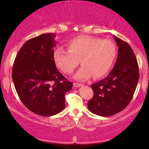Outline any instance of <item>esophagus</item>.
Masks as SVG:
<instances>
[{
    "instance_id": "esophagus-1",
    "label": "esophagus",
    "mask_w": 149,
    "mask_h": 149,
    "mask_svg": "<svg viewBox=\"0 0 149 149\" xmlns=\"http://www.w3.org/2000/svg\"><path fill=\"white\" fill-rule=\"evenodd\" d=\"M83 84L81 83H73V87L74 88H79V87H81Z\"/></svg>"
}]
</instances>
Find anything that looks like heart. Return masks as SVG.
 I'll return each instance as SVG.
<instances>
[{
  "mask_svg": "<svg viewBox=\"0 0 149 149\" xmlns=\"http://www.w3.org/2000/svg\"><path fill=\"white\" fill-rule=\"evenodd\" d=\"M68 50L61 47L53 52L54 64L64 73L70 74L79 64L81 68L75 74L79 80L93 76L100 78L105 76L115 61L117 48L112 40L90 36H81L66 44Z\"/></svg>",
  "mask_w": 149,
  "mask_h": 149,
  "instance_id": "obj_1",
  "label": "heart"
}]
</instances>
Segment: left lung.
<instances>
[{
	"mask_svg": "<svg viewBox=\"0 0 149 149\" xmlns=\"http://www.w3.org/2000/svg\"><path fill=\"white\" fill-rule=\"evenodd\" d=\"M118 47L117 60L109 76L91 85L93 97L88 109L100 116H111L120 112L131 102L139 78L137 60L128 43L114 36Z\"/></svg>",
	"mask_w": 149,
	"mask_h": 149,
	"instance_id": "1",
	"label": "left lung"
}]
</instances>
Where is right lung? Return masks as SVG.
Wrapping results in <instances>:
<instances>
[{
	"mask_svg": "<svg viewBox=\"0 0 149 149\" xmlns=\"http://www.w3.org/2000/svg\"><path fill=\"white\" fill-rule=\"evenodd\" d=\"M55 34L45 33L27 40L19 51L12 71L17 95L31 111L42 116L65 108V94L73 84L58 71L53 60Z\"/></svg>",
	"mask_w": 149,
	"mask_h": 149,
	"instance_id": "1",
	"label": "right lung"
}]
</instances>
